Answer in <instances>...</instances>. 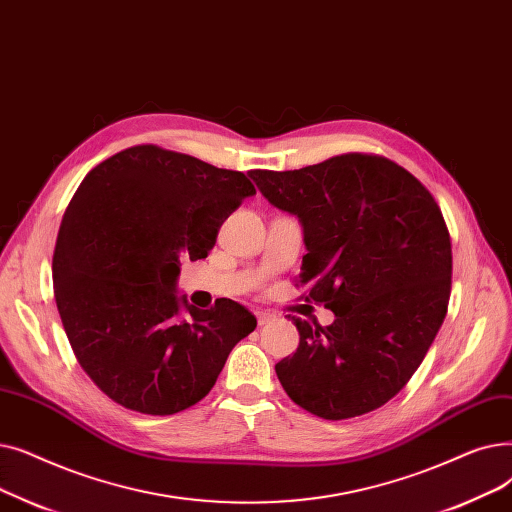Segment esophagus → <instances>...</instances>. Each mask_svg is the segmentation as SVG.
<instances>
[{
    "label": "esophagus",
    "instance_id": "34e87169",
    "mask_svg": "<svg viewBox=\"0 0 512 512\" xmlns=\"http://www.w3.org/2000/svg\"><path fill=\"white\" fill-rule=\"evenodd\" d=\"M256 319H258V325L264 327V325H269L271 321H275L277 316L273 312H269V310H260V312H256Z\"/></svg>",
    "mask_w": 512,
    "mask_h": 512
}]
</instances>
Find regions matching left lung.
I'll return each mask as SVG.
<instances>
[{"instance_id":"1","label":"left lung","mask_w":512,"mask_h":512,"mask_svg":"<svg viewBox=\"0 0 512 512\" xmlns=\"http://www.w3.org/2000/svg\"><path fill=\"white\" fill-rule=\"evenodd\" d=\"M250 177L300 218L306 300L335 314L329 327L291 316L300 346L275 364L287 396L329 421L383 406L419 369L448 312L452 243L440 206L406 168L373 154Z\"/></svg>"}]
</instances>
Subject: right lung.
Returning <instances> with one entry per match:
<instances>
[{"label": "right lung", "instance_id": "1", "mask_svg": "<svg viewBox=\"0 0 512 512\" xmlns=\"http://www.w3.org/2000/svg\"><path fill=\"white\" fill-rule=\"evenodd\" d=\"M254 193L239 170L158 145L114 154L75 191L54 250V294L72 352L116 404L154 417L193 406L256 329L233 300L200 310L177 296L181 258H206Z\"/></svg>", "mask_w": 512, "mask_h": 512}]
</instances>
